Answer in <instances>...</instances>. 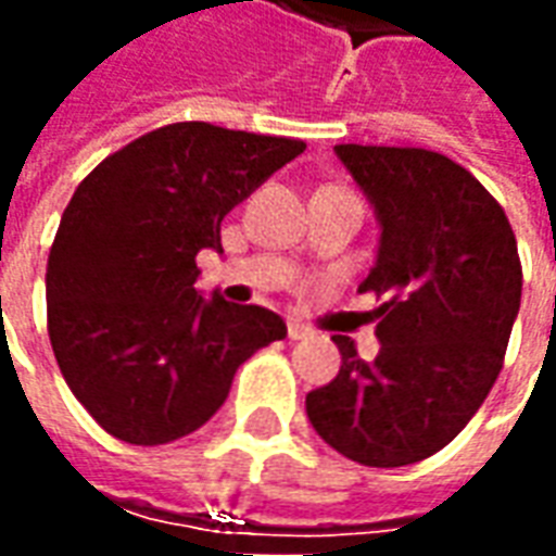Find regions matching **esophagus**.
Here are the masks:
<instances>
[{
	"instance_id": "esophagus-1",
	"label": "esophagus",
	"mask_w": 556,
	"mask_h": 556,
	"mask_svg": "<svg viewBox=\"0 0 556 556\" xmlns=\"http://www.w3.org/2000/svg\"><path fill=\"white\" fill-rule=\"evenodd\" d=\"M309 337H313V330H309V327L301 325V321H289V339L298 342V339H309Z\"/></svg>"
}]
</instances>
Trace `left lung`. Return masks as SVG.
<instances>
[{
    "instance_id": "obj_1",
    "label": "left lung",
    "mask_w": 556,
    "mask_h": 556,
    "mask_svg": "<svg viewBox=\"0 0 556 556\" xmlns=\"http://www.w3.org/2000/svg\"><path fill=\"white\" fill-rule=\"evenodd\" d=\"M378 219L375 291L381 349L363 361L333 337L342 366L306 396L321 441L366 467L429 458L465 429L497 381L521 306L513 226L455 160L426 148L337 146Z\"/></svg>"
}]
</instances>
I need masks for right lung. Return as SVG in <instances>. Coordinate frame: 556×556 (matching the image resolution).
<instances>
[{
	"label": "right lung",
	"instance_id": "right-lung-1",
	"mask_svg": "<svg viewBox=\"0 0 556 556\" xmlns=\"http://www.w3.org/2000/svg\"><path fill=\"white\" fill-rule=\"evenodd\" d=\"M301 139L205 122L151 130L79 184L47 262V327L71 393L113 438L178 441L214 417L286 321L195 289L219 223L303 154Z\"/></svg>",
	"mask_w": 556,
	"mask_h": 556
}]
</instances>
